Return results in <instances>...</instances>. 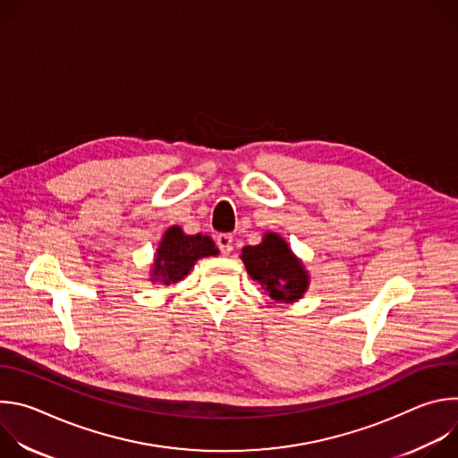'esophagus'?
Listing matches in <instances>:
<instances>
[{
	"label": "esophagus",
	"instance_id": "esophagus-1",
	"mask_svg": "<svg viewBox=\"0 0 458 458\" xmlns=\"http://www.w3.org/2000/svg\"><path fill=\"white\" fill-rule=\"evenodd\" d=\"M217 246L223 255H230L233 250V237L230 233H223L217 237Z\"/></svg>",
	"mask_w": 458,
	"mask_h": 458
}]
</instances>
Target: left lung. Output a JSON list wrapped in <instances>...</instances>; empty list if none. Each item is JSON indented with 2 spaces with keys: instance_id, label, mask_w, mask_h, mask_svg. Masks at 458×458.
Listing matches in <instances>:
<instances>
[{
  "instance_id": "obj_1",
  "label": "left lung",
  "mask_w": 458,
  "mask_h": 458,
  "mask_svg": "<svg viewBox=\"0 0 458 458\" xmlns=\"http://www.w3.org/2000/svg\"><path fill=\"white\" fill-rule=\"evenodd\" d=\"M241 259L248 276L274 302H297L310 288V272L302 259L276 232H267L255 246H244Z\"/></svg>"
}]
</instances>
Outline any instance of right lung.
I'll use <instances>...</instances> for the list:
<instances>
[{
    "mask_svg": "<svg viewBox=\"0 0 458 458\" xmlns=\"http://www.w3.org/2000/svg\"><path fill=\"white\" fill-rule=\"evenodd\" d=\"M217 253L219 248L212 237L203 233L188 235L181 226L174 225L163 233L156 248L154 265L150 268V283H161L168 286L172 283L182 281L199 259Z\"/></svg>",
    "mask_w": 458,
    "mask_h": 458,
    "instance_id": "obj_1",
    "label": "right lung"
}]
</instances>
